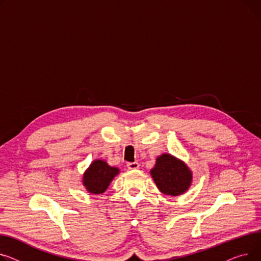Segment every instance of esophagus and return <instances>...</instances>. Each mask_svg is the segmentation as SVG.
<instances>
[{"label":"esophagus","mask_w":261,"mask_h":261,"mask_svg":"<svg viewBox=\"0 0 261 261\" xmlns=\"http://www.w3.org/2000/svg\"><path fill=\"white\" fill-rule=\"evenodd\" d=\"M127 168L128 170H137V168H139V163L138 162H128L127 163Z\"/></svg>","instance_id":"34e87169"}]
</instances>
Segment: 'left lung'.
Here are the masks:
<instances>
[{"label": "left lung", "mask_w": 261, "mask_h": 261, "mask_svg": "<svg viewBox=\"0 0 261 261\" xmlns=\"http://www.w3.org/2000/svg\"><path fill=\"white\" fill-rule=\"evenodd\" d=\"M158 189L165 195L178 196L185 193L192 181L189 167L172 155L163 154L157 158L156 165L150 171Z\"/></svg>", "instance_id": "1"}]
</instances>
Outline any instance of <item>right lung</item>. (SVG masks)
<instances>
[{"instance_id": "1", "label": "right lung", "mask_w": 261, "mask_h": 261, "mask_svg": "<svg viewBox=\"0 0 261 261\" xmlns=\"http://www.w3.org/2000/svg\"><path fill=\"white\" fill-rule=\"evenodd\" d=\"M118 173V168L110 166L103 160H96L84 174L83 183L89 193L102 194Z\"/></svg>"}]
</instances>
